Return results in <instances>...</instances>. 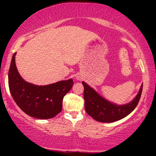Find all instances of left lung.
I'll return each mask as SVG.
<instances>
[{
  "label": "left lung",
  "instance_id": "obj_1",
  "mask_svg": "<svg viewBox=\"0 0 156 156\" xmlns=\"http://www.w3.org/2000/svg\"><path fill=\"white\" fill-rule=\"evenodd\" d=\"M82 84L84 87L83 98L86 112L93 119L101 122H113L130 114L136 107L140 100L143 87L142 83L136 96L131 102L124 105H117L100 95L84 81L82 82Z\"/></svg>",
  "mask_w": 156,
  "mask_h": 156
}]
</instances>
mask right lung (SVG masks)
<instances>
[{
    "label": "right lung",
    "mask_w": 156,
    "mask_h": 156,
    "mask_svg": "<svg viewBox=\"0 0 156 156\" xmlns=\"http://www.w3.org/2000/svg\"><path fill=\"white\" fill-rule=\"evenodd\" d=\"M16 53L9 70V87L14 101L28 116L40 119H51L62 112V101L72 89V78L55 83L38 86L25 80L17 71Z\"/></svg>",
    "instance_id": "right-lung-1"
}]
</instances>
